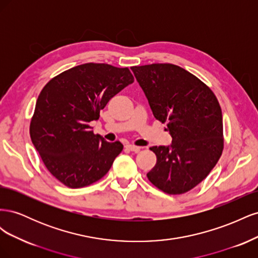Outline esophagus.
I'll use <instances>...</instances> for the list:
<instances>
[{"instance_id": "34e87169", "label": "esophagus", "mask_w": 258, "mask_h": 258, "mask_svg": "<svg viewBox=\"0 0 258 258\" xmlns=\"http://www.w3.org/2000/svg\"><path fill=\"white\" fill-rule=\"evenodd\" d=\"M126 148H127V150L131 151V152H136V153L141 150V147H140V146H136V145H132V144H127Z\"/></svg>"}]
</instances>
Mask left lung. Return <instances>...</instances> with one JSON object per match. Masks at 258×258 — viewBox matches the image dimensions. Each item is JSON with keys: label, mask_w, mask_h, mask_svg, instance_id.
<instances>
[{"label": "left lung", "mask_w": 258, "mask_h": 258, "mask_svg": "<svg viewBox=\"0 0 258 258\" xmlns=\"http://www.w3.org/2000/svg\"><path fill=\"white\" fill-rule=\"evenodd\" d=\"M156 119L167 122L170 145L152 146L157 161L147 173L150 181L170 195L192 189L220 159L223 115L207 85L174 64L132 67Z\"/></svg>", "instance_id": "1"}]
</instances>
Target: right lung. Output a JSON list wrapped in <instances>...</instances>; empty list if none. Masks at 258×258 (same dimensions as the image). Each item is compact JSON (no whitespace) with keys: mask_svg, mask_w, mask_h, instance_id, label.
<instances>
[{"mask_svg":"<svg viewBox=\"0 0 258 258\" xmlns=\"http://www.w3.org/2000/svg\"><path fill=\"white\" fill-rule=\"evenodd\" d=\"M128 68L85 63L53 77L37 98L30 136L49 172L71 188L88 186L111 169L123 145L89 126L115 95L134 83Z\"/></svg>","mask_w":258,"mask_h":258,"instance_id":"1","label":"right lung"}]
</instances>
